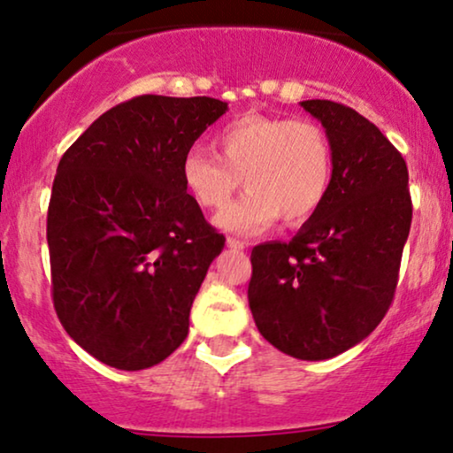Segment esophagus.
I'll return each mask as SVG.
<instances>
[{
	"label": "esophagus",
	"mask_w": 453,
	"mask_h": 453,
	"mask_svg": "<svg viewBox=\"0 0 453 453\" xmlns=\"http://www.w3.org/2000/svg\"><path fill=\"white\" fill-rule=\"evenodd\" d=\"M227 247L234 249V251H242V249L247 247V242L238 241V238H227Z\"/></svg>",
	"instance_id": "obj_1"
}]
</instances>
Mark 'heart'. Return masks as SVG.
Here are the masks:
<instances>
[{
	"label": "heart",
	"mask_w": 453,
	"mask_h": 453,
	"mask_svg": "<svg viewBox=\"0 0 453 453\" xmlns=\"http://www.w3.org/2000/svg\"><path fill=\"white\" fill-rule=\"evenodd\" d=\"M212 144L217 155L197 144L185 150L180 180L197 206L219 211L242 179L249 191L217 217L221 230L257 234L279 217L296 227L324 204L334 159L319 123L249 112L226 123Z\"/></svg>",
	"instance_id": "obj_1"
}]
</instances>
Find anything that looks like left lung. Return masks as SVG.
I'll return each instance as SVG.
<instances>
[{
	"instance_id": "obj_1",
	"label": "left lung",
	"mask_w": 453,
	"mask_h": 453,
	"mask_svg": "<svg viewBox=\"0 0 453 453\" xmlns=\"http://www.w3.org/2000/svg\"><path fill=\"white\" fill-rule=\"evenodd\" d=\"M300 106L326 127L330 189L292 241L253 247L247 296L270 345L298 360H327L386 317L413 204L407 164L377 126L339 102Z\"/></svg>"
}]
</instances>
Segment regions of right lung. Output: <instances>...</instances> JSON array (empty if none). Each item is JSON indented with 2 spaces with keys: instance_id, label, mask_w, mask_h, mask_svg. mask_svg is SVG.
<instances>
[{
  "instance_id": "add662e5",
  "label": "right lung",
  "mask_w": 453,
  "mask_h": 453,
  "mask_svg": "<svg viewBox=\"0 0 453 453\" xmlns=\"http://www.w3.org/2000/svg\"><path fill=\"white\" fill-rule=\"evenodd\" d=\"M227 104L138 96L102 114L57 165L46 217L61 326L119 371L164 362L226 236L180 180V159Z\"/></svg>"
}]
</instances>
